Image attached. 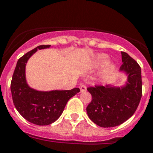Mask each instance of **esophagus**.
Masks as SVG:
<instances>
[{
    "label": "esophagus",
    "instance_id": "obj_1",
    "mask_svg": "<svg viewBox=\"0 0 153 153\" xmlns=\"http://www.w3.org/2000/svg\"><path fill=\"white\" fill-rule=\"evenodd\" d=\"M79 88H80L81 92L86 91V85H79Z\"/></svg>",
    "mask_w": 153,
    "mask_h": 153
}]
</instances>
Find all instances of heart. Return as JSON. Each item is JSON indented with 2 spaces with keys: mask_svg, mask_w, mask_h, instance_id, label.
Masks as SVG:
<instances>
[{
  "mask_svg": "<svg viewBox=\"0 0 153 153\" xmlns=\"http://www.w3.org/2000/svg\"><path fill=\"white\" fill-rule=\"evenodd\" d=\"M107 59V56L105 55H101L100 56V59L101 61H105Z\"/></svg>",
  "mask_w": 153,
  "mask_h": 153,
  "instance_id": "1",
  "label": "heart"
}]
</instances>
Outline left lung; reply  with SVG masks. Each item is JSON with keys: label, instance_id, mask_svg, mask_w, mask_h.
Masks as SVG:
<instances>
[{"label": "left lung", "instance_id": "left-lung-1", "mask_svg": "<svg viewBox=\"0 0 153 153\" xmlns=\"http://www.w3.org/2000/svg\"><path fill=\"white\" fill-rule=\"evenodd\" d=\"M120 70L128 74L125 87L95 85L87 88L92 100L86 107L89 119L101 127H114L123 123L137 110L142 96L141 68L134 59L122 52Z\"/></svg>", "mask_w": 153, "mask_h": 153}]
</instances>
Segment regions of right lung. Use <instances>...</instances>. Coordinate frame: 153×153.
I'll list each match as a JSON object with an SVG mask.
<instances>
[{
	"mask_svg": "<svg viewBox=\"0 0 153 153\" xmlns=\"http://www.w3.org/2000/svg\"><path fill=\"white\" fill-rule=\"evenodd\" d=\"M49 46V45H39L20 57L11 82L12 100L17 111L25 120L39 126L49 125L58 120L69 99L80 92L79 88L39 92L27 85L25 79L26 63L38 48L42 49Z\"/></svg>",
	"mask_w": 153,
	"mask_h": 153,
	"instance_id": "obj_1",
	"label": "right lung"
}]
</instances>
